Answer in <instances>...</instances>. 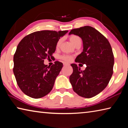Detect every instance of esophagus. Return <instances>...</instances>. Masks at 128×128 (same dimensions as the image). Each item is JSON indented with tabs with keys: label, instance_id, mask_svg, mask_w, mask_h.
I'll list each match as a JSON object with an SVG mask.
<instances>
[{
	"label": "esophagus",
	"instance_id": "obj_1",
	"mask_svg": "<svg viewBox=\"0 0 128 128\" xmlns=\"http://www.w3.org/2000/svg\"><path fill=\"white\" fill-rule=\"evenodd\" d=\"M63 65H64V66H69V64L68 63V62H63Z\"/></svg>",
	"mask_w": 128,
	"mask_h": 128
}]
</instances>
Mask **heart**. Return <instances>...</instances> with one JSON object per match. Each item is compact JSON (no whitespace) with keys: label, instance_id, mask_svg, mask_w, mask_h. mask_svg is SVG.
Masks as SVG:
<instances>
[{"label":"heart","instance_id":"heart-1","mask_svg":"<svg viewBox=\"0 0 128 128\" xmlns=\"http://www.w3.org/2000/svg\"><path fill=\"white\" fill-rule=\"evenodd\" d=\"M69 40L71 42V43L73 44L74 45H75L76 43L78 42V41L81 40H80V38L78 37V36H74V35H73V36H71L70 37H69ZM62 42V39H59L58 41L56 43V47H59L60 43ZM61 59H62L63 60H65V61H70L72 59V57L70 55H63L61 57Z\"/></svg>","mask_w":128,"mask_h":128}]
</instances>
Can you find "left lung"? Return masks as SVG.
<instances>
[{
	"label": "left lung",
	"instance_id": "8db88e82",
	"mask_svg": "<svg viewBox=\"0 0 128 128\" xmlns=\"http://www.w3.org/2000/svg\"><path fill=\"white\" fill-rule=\"evenodd\" d=\"M69 34L82 39L83 51L75 62L86 65L85 70H81L77 64H71L73 73L69 81L78 95L92 98L104 89L113 74L114 56L111 44L100 32L89 26L71 30Z\"/></svg>",
	"mask_w": 128,
	"mask_h": 128
}]
</instances>
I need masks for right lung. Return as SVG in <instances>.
Listing matches in <instances>:
<instances>
[{"label": "right lung", "instance_id": "add662e5", "mask_svg": "<svg viewBox=\"0 0 128 128\" xmlns=\"http://www.w3.org/2000/svg\"><path fill=\"white\" fill-rule=\"evenodd\" d=\"M68 30H42L25 36L18 43L14 56L13 69L17 85L31 98L44 96L52 89L62 63L55 62L52 66L44 64L56 50V43Z\"/></svg>", "mask_w": 128, "mask_h": 128}]
</instances>
